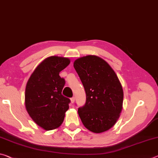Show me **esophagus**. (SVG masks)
<instances>
[{"label":"esophagus","instance_id":"1","mask_svg":"<svg viewBox=\"0 0 158 158\" xmlns=\"http://www.w3.org/2000/svg\"><path fill=\"white\" fill-rule=\"evenodd\" d=\"M71 102L72 103H73V102H74V101H75V98L74 97H72V98H71Z\"/></svg>","mask_w":158,"mask_h":158}]
</instances>
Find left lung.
<instances>
[{"mask_svg": "<svg viewBox=\"0 0 158 158\" xmlns=\"http://www.w3.org/2000/svg\"><path fill=\"white\" fill-rule=\"evenodd\" d=\"M74 67L86 94L78 114L86 129L102 133L114 125L122 109L124 93L117 74L103 59L87 56L77 59Z\"/></svg>", "mask_w": 158, "mask_h": 158, "instance_id": "obj_1", "label": "left lung"}]
</instances>
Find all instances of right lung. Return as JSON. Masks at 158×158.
<instances>
[{
	"label": "right lung",
	"mask_w": 158,
	"mask_h": 158,
	"mask_svg": "<svg viewBox=\"0 0 158 158\" xmlns=\"http://www.w3.org/2000/svg\"><path fill=\"white\" fill-rule=\"evenodd\" d=\"M69 63L66 57H48L37 66L27 81V111L35 123L45 130L60 126L69 109L70 100L62 95L65 81L59 74Z\"/></svg>",
	"instance_id": "obj_1"
}]
</instances>
